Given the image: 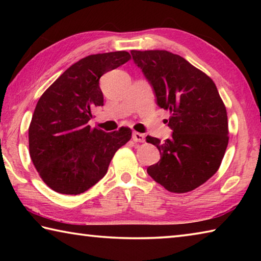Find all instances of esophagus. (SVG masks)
I'll return each mask as SVG.
<instances>
[{
  "instance_id": "1",
  "label": "esophagus",
  "mask_w": 261,
  "mask_h": 261,
  "mask_svg": "<svg viewBox=\"0 0 261 261\" xmlns=\"http://www.w3.org/2000/svg\"><path fill=\"white\" fill-rule=\"evenodd\" d=\"M132 139H134L136 143H144L145 135L139 134V132H134V135H132Z\"/></svg>"
}]
</instances>
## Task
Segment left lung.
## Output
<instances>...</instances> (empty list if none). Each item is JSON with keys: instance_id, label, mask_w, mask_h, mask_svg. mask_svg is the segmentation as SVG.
<instances>
[{"instance_id": "obj_1", "label": "left lung", "mask_w": 261, "mask_h": 261, "mask_svg": "<svg viewBox=\"0 0 261 261\" xmlns=\"http://www.w3.org/2000/svg\"><path fill=\"white\" fill-rule=\"evenodd\" d=\"M154 88L160 108L169 110L170 139L147 136L160 161L147 173L169 192L192 191L220 168L229 141L227 109L214 82L182 56L167 50H131Z\"/></svg>"}]
</instances>
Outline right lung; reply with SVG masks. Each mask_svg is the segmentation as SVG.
I'll use <instances>...</instances> for the list:
<instances>
[{
	"mask_svg": "<svg viewBox=\"0 0 261 261\" xmlns=\"http://www.w3.org/2000/svg\"><path fill=\"white\" fill-rule=\"evenodd\" d=\"M130 59L123 50L84 57L39 99L29 126L30 156L54 191L85 192L103 177L117 149L131 139L130 127L105 132L88 125L93 108L103 106L100 77Z\"/></svg>",
	"mask_w": 261,
	"mask_h": 261,
	"instance_id": "1",
	"label": "right lung"
}]
</instances>
